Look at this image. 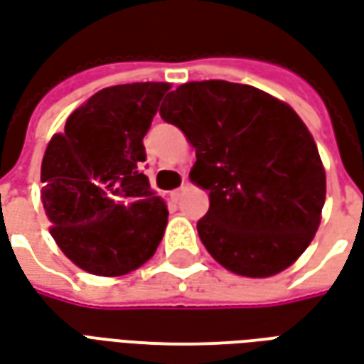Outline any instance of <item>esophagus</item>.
Listing matches in <instances>:
<instances>
[{
    "mask_svg": "<svg viewBox=\"0 0 364 364\" xmlns=\"http://www.w3.org/2000/svg\"><path fill=\"white\" fill-rule=\"evenodd\" d=\"M183 193H185V185H183V187H179V189L171 191V198H173L175 203H177V200H179V198H181Z\"/></svg>",
    "mask_w": 364,
    "mask_h": 364,
    "instance_id": "1",
    "label": "esophagus"
}]
</instances>
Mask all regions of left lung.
Masks as SVG:
<instances>
[{"label":"left lung","instance_id":"left-lung-1","mask_svg":"<svg viewBox=\"0 0 364 364\" xmlns=\"http://www.w3.org/2000/svg\"><path fill=\"white\" fill-rule=\"evenodd\" d=\"M159 114L197 151L191 179L210 198L197 222L208 253L255 279L290 267L326 203L320 154L296 112L257 87L210 80L167 93Z\"/></svg>","mask_w":364,"mask_h":364}]
</instances>
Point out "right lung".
<instances>
[{"label":"right lung","instance_id":"right-lung-1","mask_svg":"<svg viewBox=\"0 0 364 364\" xmlns=\"http://www.w3.org/2000/svg\"><path fill=\"white\" fill-rule=\"evenodd\" d=\"M169 87L146 82L97 91L44 151L41 198L50 234L87 273H130L164 237L167 208L142 173V140Z\"/></svg>","mask_w":364,"mask_h":364}]
</instances>
